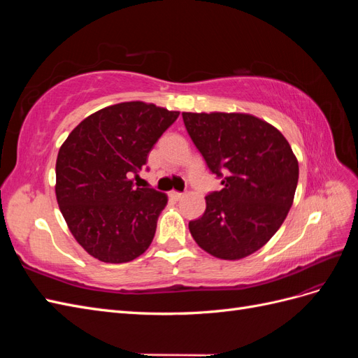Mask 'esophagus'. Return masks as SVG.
<instances>
[{
    "mask_svg": "<svg viewBox=\"0 0 358 358\" xmlns=\"http://www.w3.org/2000/svg\"><path fill=\"white\" fill-rule=\"evenodd\" d=\"M170 196H171V199H175V200L183 199V194H182V192H178V191H171Z\"/></svg>",
    "mask_w": 358,
    "mask_h": 358,
    "instance_id": "obj_1",
    "label": "esophagus"
}]
</instances>
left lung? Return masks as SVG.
Masks as SVG:
<instances>
[{
	"mask_svg": "<svg viewBox=\"0 0 358 358\" xmlns=\"http://www.w3.org/2000/svg\"><path fill=\"white\" fill-rule=\"evenodd\" d=\"M183 124L221 191L206 196L189 231L206 252L241 259L258 251L285 221L299 182V162L279 129L248 113H189Z\"/></svg>",
	"mask_w": 358,
	"mask_h": 358,
	"instance_id": "left-lung-1",
	"label": "left lung"
}]
</instances>
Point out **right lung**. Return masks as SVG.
<instances>
[{
	"instance_id": "1",
	"label": "right lung",
	"mask_w": 358,
	"mask_h": 358,
	"mask_svg": "<svg viewBox=\"0 0 358 358\" xmlns=\"http://www.w3.org/2000/svg\"><path fill=\"white\" fill-rule=\"evenodd\" d=\"M179 112L128 101L92 113L76 127L57 158V200L74 239L104 263L142 255L167 196L138 188L133 176Z\"/></svg>"
}]
</instances>
